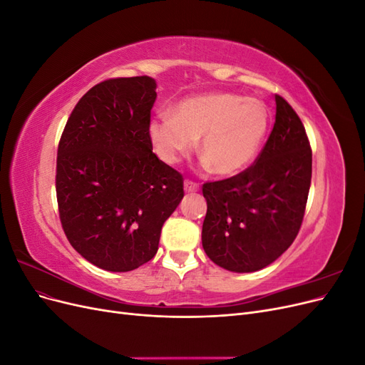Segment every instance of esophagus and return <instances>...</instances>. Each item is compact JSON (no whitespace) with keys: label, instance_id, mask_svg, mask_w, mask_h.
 Listing matches in <instances>:
<instances>
[{"label":"esophagus","instance_id":"34e87169","mask_svg":"<svg viewBox=\"0 0 365 365\" xmlns=\"http://www.w3.org/2000/svg\"><path fill=\"white\" fill-rule=\"evenodd\" d=\"M184 190L187 193H195V192L200 190V184H196V182L190 181V180H185L184 181Z\"/></svg>","mask_w":365,"mask_h":365}]
</instances>
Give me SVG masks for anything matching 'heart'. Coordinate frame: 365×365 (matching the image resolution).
Listing matches in <instances>:
<instances>
[{
    "label": "heart",
    "instance_id": "heart-1",
    "mask_svg": "<svg viewBox=\"0 0 365 365\" xmlns=\"http://www.w3.org/2000/svg\"><path fill=\"white\" fill-rule=\"evenodd\" d=\"M268 109L254 97L208 93L176 105L173 115L160 114L149 123V137L169 164L190 153L201 138L200 152L216 175H235L256 158L268 130Z\"/></svg>",
    "mask_w": 365,
    "mask_h": 365
}]
</instances>
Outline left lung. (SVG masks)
Listing matches in <instances>:
<instances>
[{"instance_id": "8db88e82", "label": "left lung", "mask_w": 365, "mask_h": 365, "mask_svg": "<svg viewBox=\"0 0 365 365\" xmlns=\"http://www.w3.org/2000/svg\"><path fill=\"white\" fill-rule=\"evenodd\" d=\"M275 123L257 160L231 178L205 182L202 247L233 272L277 260L300 231L312 178V150L300 117L275 94Z\"/></svg>"}]
</instances>
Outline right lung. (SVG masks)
<instances>
[{"mask_svg": "<svg viewBox=\"0 0 365 365\" xmlns=\"http://www.w3.org/2000/svg\"><path fill=\"white\" fill-rule=\"evenodd\" d=\"M157 83L149 76L97 83L77 105L58 148L59 217L71 247L105 271L149 262L184 196L182 175L149 137Z\"/></svg>", "mask_w": 365, "mask_h": 365, "instance_id": "right-lung-1", "label": "right lung"}]
</instances>
